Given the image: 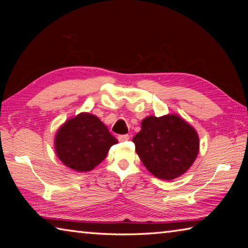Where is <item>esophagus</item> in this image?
<instances>
[{
    "label": "esophagus",
    "mask_w": 248,
    "mask_h": 248,
    "mask_svg": "<svg viewBox=\"0 0 248 248\" xmlns=\"http://www.w3.org/2000/svg\"><path fill=\"white\" fill-rule=\"evenodd\" d=\"M129 138H130L129 134H120V136H118V140H119L120 142L127 141V140H129Z\"/></svg>",
    "instance_id": "esophagus-1"
}]
</instances>
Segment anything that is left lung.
Segmentation results:
<instances>
[{
  "label": "left lung",
  "mask_w": 248,
  "mask_h": 248,
  "mask_svg": "<svg viewBox=\"0 0 248 248\" xmlns=\"http://www.w3.org/2000/svg\"><path fill=\"white\" fill-rule=\"evenodd\" d=\"M132 142L146 170L164 180L183 175L199 152L196 130L177 115L146 117Z\"/></svg>",
  "instance_id": "obj_1"
}]
</instances>
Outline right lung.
Returning <instances> with one entry per match:
<instances>
[{
    "instance_id": "obj_1",
    "label": "right lung",
    "mask_w": 248,
    "mask_h": 248,
    "mask_svg": "<svg viewBox=\"0 0 248 248\" xmlns=\"http://www.w3.org/2000/svg\"><path fill=\"white\" fill-rule=\"evenodd\" d=\"M117 142L97 117L79 114L59 129L54 146L64 165L77 171H89L106 157Z\"/></svg>"
}]
</instances>
